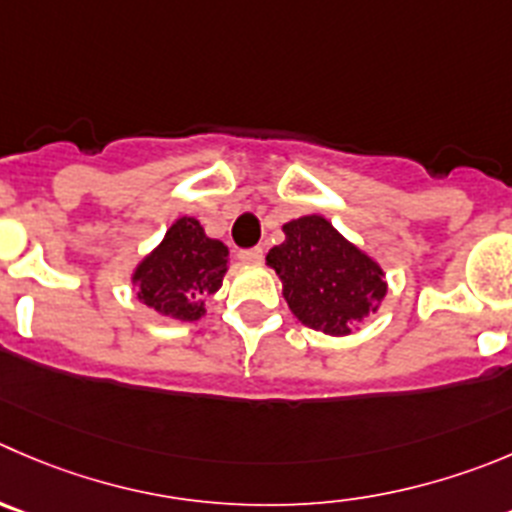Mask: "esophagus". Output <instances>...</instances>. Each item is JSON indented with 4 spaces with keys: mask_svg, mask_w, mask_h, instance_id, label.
I'll return each instance as SVG.
<instances>
[{
    "mask_svg": "<svg viewBox=\"0 0 512 512\" xmlns=\"http://www.w3.org/2000/svg\"><path fill=\"white\" fill-rule=\"evenodd\" d=\"M261 259H264V251H261L259 246L243 248V251H238V261H241V264H259Z\"/></svg>",
    "mask_w": 512,
    "mask_h": 512,
    "instance_id": "esophagus-1",
    "label": "esophagus"
}]
</instances>
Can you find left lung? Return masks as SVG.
Listing matches in <instances>:
<instances>
[{"label": "left lung", "mask_w": 512, "mask_h": 512, "mask_svg": "<svg viewBox=\"0 0 512 512\" xmlns=\"http://www.w3.org/2000/svg\"><path fill=\"white\" fill-rule=\"evenodd\" d=\"M284 233L286 241L271 248L266 264L279 274L289 309L316 332L352 334L382 304L384 271L324 216L284 223Z\"/></svg>", "instance_id": "1"}]
</instances>
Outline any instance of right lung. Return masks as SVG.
Here are the masks:
<instances>
[{
    "label": "right lung",
    "mask_w": 512,
    "mask_h": 512,
    "mask_svg": "<svg viewBox=\"0 0 512 512\" xmlns=\"http://www.w3.org/2000/svg\"><path fill=\"white\" fill-rule=\"evenodd\" d=\"M228 271V248L208 238L201 223L183 216L133 271L138 299L160 316L198 321L206 299L216 294Z\"/></svg>",
    "instance_id": "1"
}]
</instances>
